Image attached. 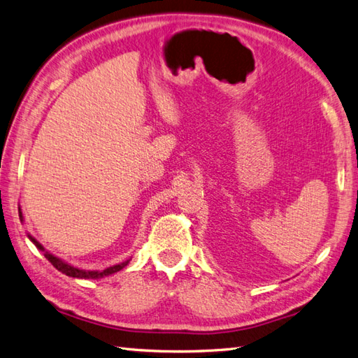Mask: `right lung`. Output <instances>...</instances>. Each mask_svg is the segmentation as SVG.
I'll use <instances>...</instances> for the list:
<instances>
[{"label": "right lung", "instance_id": "1", "mask_svg": "<svg viewBox=\"0 0 358 358\" xmlns=\"http://www.w3.org/2000/svg\"><path fill=\"white\" fill-rule=\"evenodd\" d=\"M18 211H20V219L24 220L21 206H20ZM27 237H29L30 242L34 243L39 251L44 252V257H45L47 260H49L50 264L58 269V271H61L62 274H66V275H69V277H76V279H102V277L112 275V274H115V273H117V271H121V269L125 268L127 265H129L130 260H131V257H130V259H127L125 262H121V264L112 265V266H108V268H106V269H83V268H78V266H73V265L67 264L66 260H62L61 257L55 256V254H52L50 251H47V250L44 248V246H43L41 243H39L31 234L27 233Z\"/></svg>", "mask_w": 358, "mask_h": 358}]
</instances>
